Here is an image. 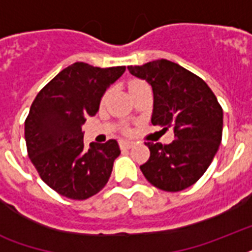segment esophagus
<instances>
[{
    "label": "esophagus",
    "instance_id": "1",
    "mask_svg": "<svg viewBox=\"0 0 252 252\" xmlns=\"http://www.w3.org/2000/svg\"><path fill=\"white\" fill-rule=\"evenodd\" d=\"M133 145V141H126V140H120V141H119V146H120L122 149H130Z\"/></svg>",
    "mask_w": 252,
    "mask_h": 252
}]
</instances>
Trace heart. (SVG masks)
Here are the masks:
<instances>
[{"label": "heart", "instance_id": "obj_1", "mask_svg": "<svg viewBox=\"0 0 252 252\" xmlns=\"http://www.w3.org/2000/svg\"><path fill=\"white\" fill-rule=\"evenodd\" d=\"M144 85H146L145 82H144V81H140V80L132 81V82H130V84H129V91H130V90H134V89H137V87L144 86ZM108 94H110V91H106V93H104V94H103L102 100H100V102H102V103L106 102V99L108 98Z\"/></svg>", "mask_w": 252, "mask_h": 252}]
</instances>
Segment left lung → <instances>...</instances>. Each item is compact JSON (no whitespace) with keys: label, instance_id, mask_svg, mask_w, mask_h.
<instances>
[{"label":"left lung","instance_id":"left-lung-1","mask_svg":"<svg viewBox=\"0 0 252 252\" xmlns=\"http://www.w3.org/2000/svg\"><path fill=\"white\" fill-rule=\"evenodd\" d=\"M130 74L153 87L152 124L174 129L175 140L145 142L149 159L140 166L149 183L162 191L191 187L207 171L222 140L223 111L216 95L199 76L172 61H150L128 66Z\"/></svg>","mask_w":252,"mask_h":252}]
</instances>
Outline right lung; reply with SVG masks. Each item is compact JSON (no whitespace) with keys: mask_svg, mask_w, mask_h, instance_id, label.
<instances>
[{"mask_svg":"<svg viewBox=\"0 0 252 252\" xmlns=\"http://www.w3.org/2000/svg\"><path fill=\"white\" fill-rule=\"evenodd\" d=\"M124 72L126 66L102 69L74 63L33 99L25 122L27 153L41 180L61 196L89 199L110 179L120 154L118 141L91 142L85 149L82 126L98 112L106 89Z\"/></svg>","mask_w":252,"mask_h":252,"instance_id":"obj_1","label":"right lung"}]
</instances>
